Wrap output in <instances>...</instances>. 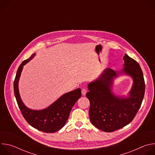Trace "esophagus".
Here are the masks:
<instances>
[{
  "label": "esophagus",
  "instance_id": "34e87169",
  "mask_svg": "<svg viewBox=\"0 0 155 155\" xmlns=\"http://www.w3.org/2000/svg\"><path fill=\"white\" fill-rule=\"evenodd\" d=\"M86 92H87V91H86V90L85 89V88H83V89H82V90H81V94H82L83 96H84V95L86 94Z\"/></svg>",
  "mask_w": 155,
  "mask_h": 155
}]
</instances>
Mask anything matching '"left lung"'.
<instances>
[{
	"instance_id": "1",
	"label": "left lung",
	"mask_w": 155,
	"mask_h": 155,
	"mask_svg": "<svg viewBox=\"0 0 155 155\" xmlns=\"http://www.w3.org/2000/svg\"><path fill=\"white\" fill-rule=\"evenodd\" d=\"M122 72L131 76L134 83L128 98L117 97L110 87L113 78L119 73L105 69L95 81L88 84L86 94L90 102L89 115L92 124L105 132H114L130 123L139 110L145 94V84L139 63L126 54L123 57Z\"/></svg>"
}]
</instances>
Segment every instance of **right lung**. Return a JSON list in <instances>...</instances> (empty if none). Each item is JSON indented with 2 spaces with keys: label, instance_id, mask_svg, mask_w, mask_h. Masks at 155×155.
<instances>
[{
  "label": "right lung",
  "instance_id": "1",
  "mask_svg": "<svg viewBox=\"0 0 155 155\" xmlns=\"http://www.w3.org/2000/svg\"><path fill=\"white\" fill-rule=\"evenodd\" d=\"M35 55L21 64L14 80V93L18 107L26 121L33 127L42 132L53 133L61 129L67 121L71 109L81 97L80 88L66 93L59 98L50 107L42 110H32L27 108L22 102L18 91V81L23 65L29 62Z\"/></svg>",
  "mask_w": 155,
  "mask_h": 155
}]
</instances>
